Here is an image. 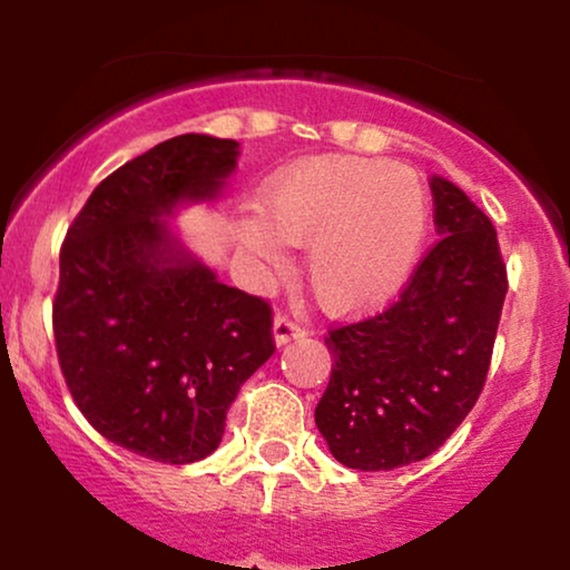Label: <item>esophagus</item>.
I'll list each match as a JSON object with an SVG mask.
<instances>
[{"mask_svg": "<svg viewBox=\"0 0 570 570\" xmlns=\"http://www.w3.org/2000/svg\"><path fill=\"white\" fill-rule=\"evenodd\" d=\"M303 326L292 321L289 315H276V321H273V340H276V345H286V342L303 337Z\"/></svg>", "mask_w": 570, "mask_h": 570, "instance_id": "1", "label": "esophagus"}]
</instances>
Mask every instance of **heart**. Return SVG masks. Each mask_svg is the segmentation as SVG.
<instances>
[{
  "instance_id": "obj_1",
  "label": "heart",
  "mask_w": 570,
  "mask_h": 570,
  "mask_svg": "<svg viewBox=\"0 0 570 570\" xmlns=\"http://www.w3.org/2000/svg\"><path fill=\"white\" fill-rule=\"evenodd\" d=\"M244 228L255 257L281 271L284 245L307 246V281L328 313L390 303L422 255L430 198L420 175L363 156H315L265 183Z\"/></svg>"
}]
</instances>
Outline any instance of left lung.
Segmentation results:
<instances>
[{
    "label": "left lung",
    "mask_w": 570,
    "mask_h": 570,
    "mask_svg": "<svg viewBox=\"0 0 570 570\" xmlns=\"http://www.w3.org/2000/svg\"><path fill=\"white\" fill-rule=\"evenodd\" d=\"M441 242L397 303L332 328L315 424L337 462L380 472L441 449L481 395L507 294L491 219L445 177L430 180Z\"/></svg>",
    "instance_id": "8db88e82"
}]
</instances>
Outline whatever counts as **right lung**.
Masks as SVG:
<instances>
[{
  "instance_id": "obj_1",
  "label": "right lung",
  "mask_w": 570,
  "mask_h": 570,
  "mask_svg": "<svg viewBox=\"0 0 570 570\" xmlns=\"http://www.w3.org/2000/svg\"><path fill=\"white\" fill-rule=\"evenodd\" d=\"M238 154L196 132L159 142L92 190L60 249L66 385L102 438L154 462L209 456L236 393L276 351L265 299L217 281L169 225L223 196Z\"/></svg>"
}]
</instances>
